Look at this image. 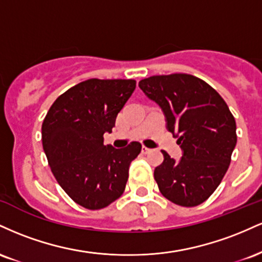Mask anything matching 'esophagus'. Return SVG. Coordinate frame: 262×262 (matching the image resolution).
Listing matches in <instances>:
<instances>
[{"mask_svg":"<svg viewBox=\"0 0 262 262\" xmlns=\"http://www.w3.org/2000/svg\"><path fill=\"white\" fill-rule=\"evenodd\" d=\"M141 152H143V154H149V152H151V149L143 146V148H141Z\"/></svg>","mask_w":262,"mask_h":262,"instance_id":"obj_1","label":"esophagus"}]
</instances>
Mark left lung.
<instances>
[{"mask_svg":"<svg viewBox=\"0 0 262 262\" xmlns=\"http://www.w3.org/2000/svg\"><path fill=\"white\" fill-rule=\"evenodd\" d=\"M139 87L164 111L167 129L183 150L180 161L162 151L164 161L154 171L161 194L182 207L203 203L223 180L236 145L229 107L193 75H156L139 81Z\"/></svg>","mask_w":262,"mask_h":262,"instance_id":"obj_1","label":"left lung"}]
</instances>
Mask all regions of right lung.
<instances>
[{
	"label": "right lung",
	"instance_id": "1",
	"mask_svg": "<svg viewBox=\"0 0 262 262\" xmlns=\"http://www.w3.org/2000/svg\"><path fill=\"white\" fill-rule=\"evenodd\" d=\"M135 80L90 79L60 95L41 124L43 149L54 177L69 197L87 209H102L118 200L130 162L141 144L123 149L103 144L117 114L135 90Z\"/></svg>",
	"mask_w": 262,
	"mask_h": 262
}]
</instances>
